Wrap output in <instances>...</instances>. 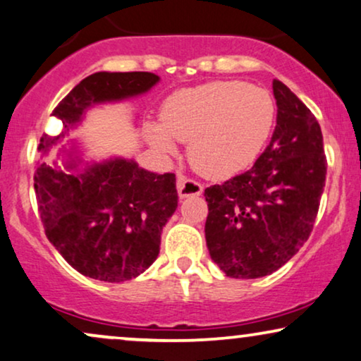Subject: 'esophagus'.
I'll return each instance as SVG.
<instances>
[{
  "label": "esophagus",
  "mask_w": 361,
  "mask_h": 361,
  "mask_svg": "<svg viewBox=\"0 0 361 361\" xmlns=\"http://www.w3.org/2000/svg\"><path fill=\"white\" fill-rule=\"evenodd\" d=\"M176 190L180 198H188V196H200L203 193V185L198 183V181L190 180L183 175H178L176 178Z\"/></svg>",
  "instance_id": "1"
}]
</instances>
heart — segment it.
<instances>
[{"label": "heart", "mask_w": 361, "mask_h": 361, "mask_svg": "<svg viewBox=\"0 0 361 361\" xmlns=\"http://www.w3.org/2000/svg\"><path fill=\"white\" fill-rule=\"evenodd\" d=\"M276 118L266 89L238 80H216L168 95L161 123L147 127L158 150L175 152V140L190 142L188 157L208 178H229L256 160Z\"/></svg>", "instance_id": "b5f03b06"}]
</instances>
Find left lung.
I'll return each mask as SVG.
<instances>
[{
    "mask_svg": "<svg viewBox=\"0 0 361 361\" xmlns=\"http://www.w3.org/2000/svg\"><path fill=\"white\" fill-rule=\"evenodd\" d=\"M277 123L251 170L204 190L209 256L228 277L276 272L309 239L324 193L326 158L320 125L274 79Z\"/></svg>",
    "mask_w": 361,
    "mask_h": 361,
    "instance_id": "left-lung-1",
    "label": "left lung"
}]
</instances>
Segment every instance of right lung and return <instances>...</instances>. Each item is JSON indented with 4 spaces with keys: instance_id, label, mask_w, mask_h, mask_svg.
<instances>
[{
    "instance_id": "1",
    "label": "right lung",
    "mask_w": 361,
    "mask_h": 361,
    "mask_svg": "<svg viewBox=\"0 0 361 361\" xmlns=\"http://www.w3.org/2000/svg\"><path fill=\"white\" fill-rule=\"evenodd\" d=\"M158 80L152 72L85 77L52 110L64 132L44 133L39 152H49L95 104L137 97ZM62 153L67 155L64 168L37 160L35 173L37 208L49 243L82 276L104 282L140 276L158 257L163 226L178 206L175 173L158 175L125 158L80 166L75 148Z\"/></svg>"
}]
</instances>
